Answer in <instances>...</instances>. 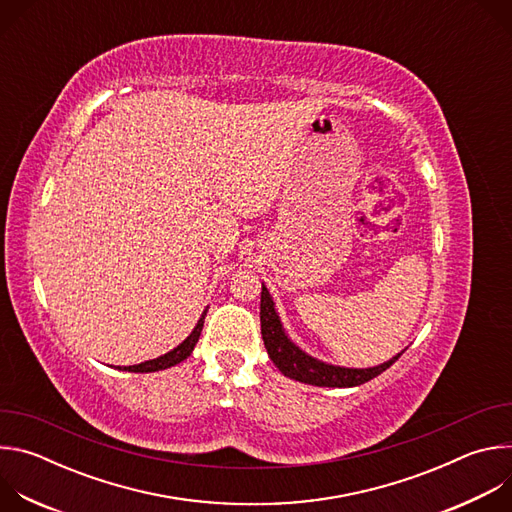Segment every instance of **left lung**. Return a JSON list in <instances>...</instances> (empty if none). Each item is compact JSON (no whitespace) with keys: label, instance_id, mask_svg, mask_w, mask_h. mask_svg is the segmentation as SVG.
<instances>
[{"label":"left lung","instance_id":"obj_1","mask_svg":"<svg viewBox=\"0 0 512 512\" xmlns=\"http://www.w3.org/2000/svg\"><path fill=\"white\" fill-rule=\"evenodd\" d=\"M261 336L267 348L269 358L273 360L275 367L289 379L316 385V387H358L375 377H379L383 371H387L391 364L405 352L401 350L391 360L379 364V367L371 369H346L336 367V364L322 362L310 354H306L300 346L289 340L285 334L279 314L275 312L273 298L265 285H261Z\"/></svg>","mask_w":512,"mask_h":512}]
</instances>
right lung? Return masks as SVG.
Here are the masks:
<instances>
[{
  "label": "right lung",
  "instance_id": "right-lung-1",
  "mask_svg": "<svg viewBox=\"0 0 512 512\" xmlns=\"http://www.w3.org/2000/svg\"><path fill=\"white\" fill-rule=\"evenodd\" d=\"M206 312H208V308L202 312V316H200L198 324L194 326V330L190 332V336H188L182 344H178L174 350H170V352H166V354H162V356H158V358H152V360H145V362L133 364V367H123V369L119 367V371H129V373H156V371L170 369V367H174V364L186 360V358L192 354V350H194V346H196V342H198V338H200Z\"/></svg>",
  "mask_w": 512,
  "mask_h": 512
}]
</instances>
